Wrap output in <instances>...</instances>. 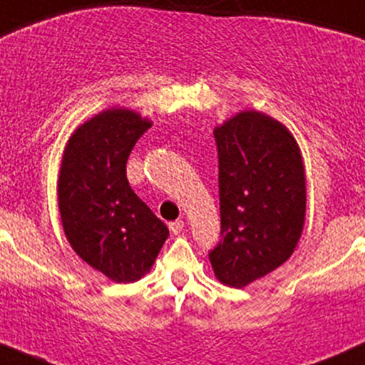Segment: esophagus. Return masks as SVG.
I'll use <instances>...</instances> for the list:
<instances>
[{
    "label": "esophagus",
    "instance_id": "34e87169",
    "mask_svg": "<svg viewBox=\"0 0 365 365\" xmlns=\"http://www.w3.org/2000/svg\"><path fill=\"white\" fill-rule=\"evenodd\" d=\"M169 229H170L172 235H179V232L184 229V222L182 220H174V222L169 224Z\"/></svg>",
    "mask_w": 365,
    "mask_h": 365
}]
</instances>
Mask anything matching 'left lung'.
I'll return each mask as SVG.
<instances>
[{
  "label": "left lung",
  "mask_w": 365,
  "mask_h": 365,
  "mask_svg": "<svg viewBox=\"0 0 365 365\" xmlns=\"http://www.w3.org/2000/svg\"><path fill=\"white\" fill-rule=\"evenodd\" d=\"M220 241L208 252L217 279L243 288L289 259L305 220L300 148L284 125L241 112L214 130Z\"/></svg>",
  "instance_id": "8db88e82"
}]
</instances>
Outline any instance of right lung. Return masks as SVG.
Listing matches in <instances>:
<instances>
[{
  "mask_svg": "<svg viewBox=\"0 0 365 365\" xmlns=\"http://www.w3.org/2000/svg\"><path fill=\"white\" fill-rule=\"evenodd\" d=\"M150 128L130 110H106L72 134L61 160L58 207L68 243L117 282L145 276L169 237L125 175L130 151Z\"/></svg>",
  "mask_w": 365,
  "mask_h": 365,
  "instance_id": "1",
  "label": "right lung"
}]
</instances>
